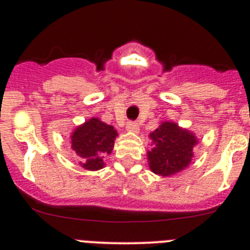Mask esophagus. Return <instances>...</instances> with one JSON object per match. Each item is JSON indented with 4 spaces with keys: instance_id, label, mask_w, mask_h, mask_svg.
Masks as SVG:
<instances>
[{
    "instance_id": "34e87169",
    "label": "esophagus",
    "mask_w": 250,
    "mask_h": 250,
    "mask_svg": "<svg viewBox=\"0 0 250 250\" xmlns=\"http://www.w3.org/2000/svg\"><path fill=\"white\" fill-rule=\"evenodd\" d=\"M127 130L128 132H130V133H135V134H137V133H139V125H138V123H135V122H128L127 123Z\"/></svg>"
}]
</instances>
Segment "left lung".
Instances as JSON below:
<instances>
[{
    "instance_id": "obj_1",
    "label": "left lung",
    "mask_w": 250,
    "mask_h": 250,
    "mask_svg": "<svg viewBox=\"0 0 250 250\" xmlns=\"http://www.w3.org/2000/svg\"><path fill=\"white\" fill-rule=\"evenodd\" d=\"M153 148L147 152L150 169L155 174L169 176L188 167L197 144L195 134L174 122H162L150 134Z\"/></svg>"
}]
</instances>
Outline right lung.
<instances>
[{"label":"right lung","mask_w":250,"mask_h":250,"mask_svg":"<svg viewBox=\"0 0 250 250\" xmlns=\"http://www.w3.org/2000/svg\"><path fill=\"white\" fill-rule=\"evenodd\" d=\"M117 132L112 125L93 117L78 125L71 134V148L81 157V167L87 170L104 168L105 155L112 152Z\"/></svg>","instance_id":"1"}]
</instances>
